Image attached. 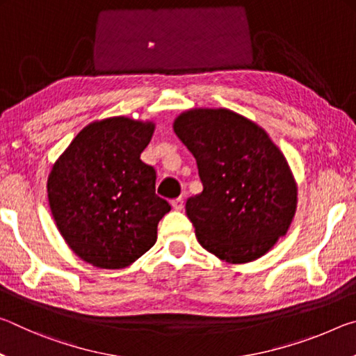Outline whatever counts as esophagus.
<instances>
[{
  "mask_svg": "<svg viewBox=\"0 0 356 356\" xmlns=\"http://www.w3.org/2000/svg\"><path fill=\"white\" fill-rule=\"evenodd\" d=\"M171 206L174 210H182L184 209V200L182 197H177V200L171 201Z\"/></svg>",
  "mask_w": 356,
  "mask_h": 356,
  "instance_id": "34e87169",
  "label": "esophagus"
}]
</instances>
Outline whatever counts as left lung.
I'll use <instances>...</instances> for the list:
<instances>
[{"label": "left lung", "instance_id": "8db88e82", "mask_svg": "<svg viewBox=\"0 0 356 356\" xmlns=\"http://www.w3.org/2000/svg\"><path fill=\"white\" fill-rule=\"evenodd\" d=\"M172 129L204 186L185 206L202 248L229 264L272 250L297 210V182L267 131L226 108H193Z\"/></svg>", "mask_w": 356, "mask_h": 356}]
</instances>
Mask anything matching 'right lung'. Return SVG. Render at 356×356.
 Returning a JSON list of instances; mask_svg holds the SVG:
<instances>
[{"mask_svg":"<svg viewBox=\"0 0 356 356\" xmlns=\"http://www.w3.org/2000/svg\"><path fill=\"white\" fill-rule=\"evenodd\" d=\"M152 120L114 116L86 125L55 161L48 202L65 243L84 262L124 268L152 248L171 206L155 195V170L141 160Z\"/></svg>","mask_w":356,"mask_h":356,"instance_id":"add662e5","label":"right lung"}]
</instances>
